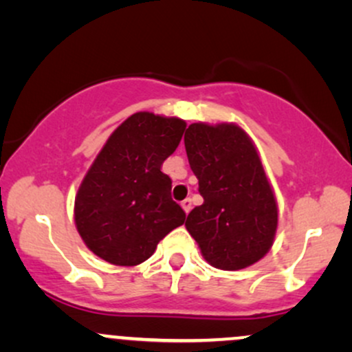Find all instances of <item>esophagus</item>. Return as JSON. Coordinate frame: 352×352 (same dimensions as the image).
<instances>
[{
  "mask_svg": "<svg viewBox=\"0 0 352 352\" xmlns=\"http://www.w3.org/2000/svg\"><path fill=\"white\" fill-rule=\"evenodd\" d=\"M182 208L185 210V213H188L192 210V199H185L182 201Z\"/></svg>",
  "mask_w": 352,
  "mask_h": 352,
  "instance_id": "34e87169",
  "label": "esophagus"
}]
</instances>
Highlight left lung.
I'll return each instance as SVG.
<instances>
[{
  "label": "left lung",
  "instance_id": "8db88e82",
  "mask_svg": "<svg viewBox=\"0 0 352 352\" xmlns=\"http://www.w3.org/2000/svg\"><path fill=\"white\" fill-rule=\"evenodd\" d=\"M188 164L204 204L185 227L215 268L235 272L272 248L278 225L273 190L250 137L233 124H192L185 131Z\"/></svg>",
  "mask_w": 352,
  "mask_h": 352
}]
</instances>
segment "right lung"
<instances>
[{
	"instance_id": "1",
	"label": "right lung",
	"mask_w": 352,
	"mask_h": 352,
	"mask_svg": "<svg viewBox=\"0 0 352 352\" xmlns=\"http://www.w3.org/2000/svg\"><path fill=\"white\" fill-rule=\"evenodd\" d=\"M185 122L137 112L112 132L80 184L76 227L99 258L119 266L142 263L185 221L162 164L179 147Z\"/></svg>"
}]
</instances>
